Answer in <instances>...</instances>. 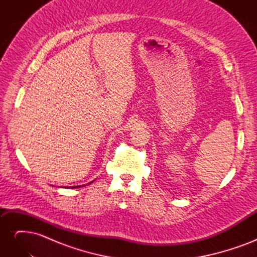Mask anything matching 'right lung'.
I'll return each mask as SVG.
<instances>
[{
  "label": "right lung",
  "mask_w": 257,
  "mask_h": 257,
  "mask_svg": "<svg viewBox=\"0 0 257 257\" xmlns=\"http://www.w3.org/2000/svg\"><path fill=\"white\" fill-rule=\"evenodd\" d=\"M90 183H92V182H90ZM71 188L73 189V188H79V185H77V186H71Z\"/></svg>",
  "instance_id": "1"
}]
</instances>
